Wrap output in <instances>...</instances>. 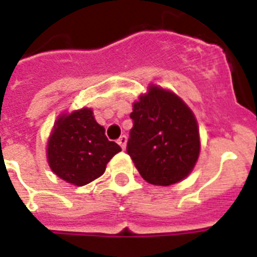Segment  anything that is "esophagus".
Returning a JSON list of instances; mask_svg holds the SVG:
<instances>
[{
	"mask_svg": "<svg viewBox=\"0 0 257 257\" xmlns=\"http://www.w3.org/2000/svg\"><path fill=\"white\" fill-rule=\"evenodd\" d=\"M126 142H128V137H126V136H121V137L117 140V144L121 146L122 150H125V148H126Z\"/></svg>",
	"mask_w": 257,
	"mask_h": 257,
	"instance_id": "esophagus-1",
	"label": "esophagus"
}]
</instances>
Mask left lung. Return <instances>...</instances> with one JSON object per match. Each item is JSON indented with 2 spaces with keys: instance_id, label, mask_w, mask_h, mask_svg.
Returning a JSON list of instances; mask_svg holds the SVG:
<instances>
[{
  "instance_id": "obj_1",
  "label": "left lung",
  "mask_w": 257,
  "mask_h": 257,
  "mask_svg": "<svg viewBox=\"0 0 257 257\" xmlns=\"http://www.w3.org/2000/svg\"><path fill=\"white\" fill-rule=\"evenodd\" d=\"M133 128L126 152L146 182L171 185L182 182L200 155L195 115L175 92L149 85L133 103Z\"/></svg>"
}]
</instances>
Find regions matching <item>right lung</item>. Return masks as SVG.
<instances>
[{"label":"right lung","instance_id":"right-lung-1","mask_svg":"<svg viewBox=\"0 0 257 257\" xmlns=\"http://www.w3.org/2000/svg\"><path fill=\"white\" fill-rule=\"evenodd\" d=\"M91 108L61 113L47 144V161L56 175L77 187L102 176L107 163L121 148L108 141Z\"/></svg>","mask_w":257,"mask_h":257}]
</instances>
